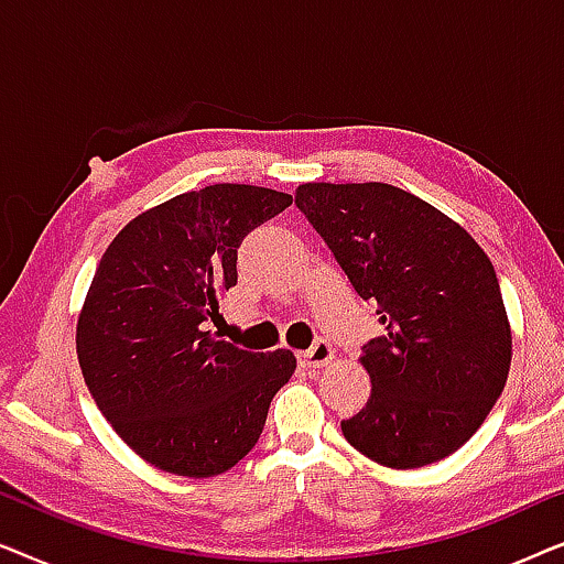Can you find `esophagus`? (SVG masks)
<instances>
[{
    "instance_id": "obj_1",
    "label": "esophagus",
    "mask_w": 564,
    "mask_h": 564,
    "mask_svg": "<svg viewBox=\"0 0 564 564\" xmlns=\"http://www.w3.org/2000/svg\"><path fill=\"white\" fill-rule=\"evenodd\" d=\"M300 361H303V367H311V369L326 367L334 361V346H330L328 341H315L311 349L300 354Z\"/></svg>"
}]
</instances>
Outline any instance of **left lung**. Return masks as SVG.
Segmentation results:
<instances>
[{
	"instance_id": "8db88e82",
	"label": "left lung",
	"mask_w": 564,
	"mask_h": 564,
	"mask_svg": "<svg viewBox=\"0 0 564 564\" xmlns=\"http://www.w3.org/2000/svg\"><path fill=\"white\" fill-rule=\"evenodd\" d=\"M295 203L384 336L361 349L367 405L341 431L377 465L413 469L457 452L511 369V323L488 253L459 223L382 182L300 184Z\"/></svg>"
}]
</instances>
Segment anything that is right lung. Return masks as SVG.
<instances>
[{"label": "right lung", "mask_w": 564, "mask_h": 564, "mask_svg": "<svg viewBox=\"0 0 564 564\" xmlns=\"http://www.w3.org/2000/svg\"><path fill=\"white\" fill-rule=\"evenodd\" d=\"M290 205L276 189L210 184L138 215L99 259L76 357L115 434L149 465L199 480L257 446L295 354L238 349L203 323L238 280L243 238Z\"/></svg>", "instance_id": "obj_1"}]
</instances>
